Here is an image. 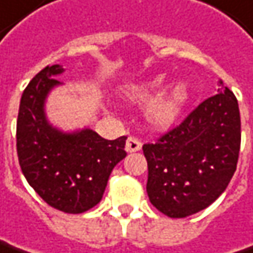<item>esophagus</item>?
I'll list each match as a JSON object with an SVG mask.
<instances>
[{
	"mask_svg": "<svg viewBox=\"0 0 253 253\" xmlns=\"http://www.w3.org/2000/svg\"><path fill=\"white\" fill-rule=\"evenodd\" d=\"M142 149V142L139 140V139H136V137H128L127 139V143H126V150L127 152H137V150Z\"/></svg>",
	"mask_w": 253,
	"mask_h": 253,
	"instance_id": "1",
	"label": "esophagus"
}]
</instances>
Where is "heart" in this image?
<instances>
[{"mask_svg":"<svg viewBox=\"0 0 253 253\" xmlns=\"http://www.w3.org/2000/svg\"><path fill=\"white\" fill-rule=\"evenodd\" d=\"M165 81L162 77L146 81L140 85H134L128 89L127 97L134 103H149L150 100L162 91ZM190 92L185 84H176L172 89L162 97L150 103L148 108V120L155 127L167 128L172 126L178 116L181 114L184 105L188 101Z\"/></svg>","mask_w":253,"mask_h":253,"instance_id":"obj_1","label":"heart"}]
</instances>
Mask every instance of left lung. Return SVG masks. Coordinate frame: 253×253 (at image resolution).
Returning <instances> with one entry per match:
<instances>
[{
    "instance_id": "obj_1",
    "label": "left lung",
    "mask_w": 253,
    "mask_h": 253,
    "mask_svg": "<svg viewBox=\"0 0 253 253\" xmlns=\"http://www.w3.org/2000/svg\"><path fill=\"white\" fill-rule=\"evenodd\" d=\"M218 92L178 125L143 145L150 203L172 218L207 209L227 188L241 149V113L235 94Z\"/></svg>"
}]
</instances>
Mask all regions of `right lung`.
<instances>
[{"mask_svg":"<svg viewBox=\"0 0 253 253\" xmlns=\"http://www.w3.org/2000/svg\"><path fill=\"white\" fill-rule=\"evenodd\" d=\"M60 65L43 68L24 89L17 119V155L21 171L50 207L78 214L103 198L113 168L126 156V139L107 140L84 128L62 133L46 120L44 100L60 82Z\"/></svg>","mask_w":253,"mask_h":253,"instance_id":"right-lung-1","label":"right lung"}]
</instances>
